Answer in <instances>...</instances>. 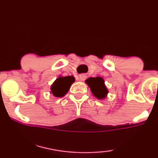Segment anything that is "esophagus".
Masks as SVG:
<instances>
[{"instance_id":"1","label":"esophagus","mask_w":158,"mask_h":158,"mask_svg":"<svg viewBox=\"0 0 158 158\" xmlns=\"http://www.w3.org/2000/svg\"><path fill=\"white\" fill-rule=\"evenodd\" d=\"M85 78H86V75H85V74H81V75H79V80H80V81H85Z\"/></svg>"}]
</instances>
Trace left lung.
<instances>
[{
	"mask_svg": "<svg viewBox=\"0 0 158 158\" xmlns=\"http://www.w3.org/2000/svg\"><path fill=\"white\" fill-rule=\"evenodd\" d=\"M85 82L90 87L92 94L97 99L103 100L107 97L109 91L106 87L104 81L102 77H89Z\"/></svg>",
	"mask_w": 158,
	"mask_h": 158,
	"instance_id": "1",
	"label": "left lung"
}]
</instances>
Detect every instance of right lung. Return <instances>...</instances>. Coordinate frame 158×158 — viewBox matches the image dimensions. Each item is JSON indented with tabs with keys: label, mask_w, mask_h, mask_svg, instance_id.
Instances as JSON below:
<instances>
[{
	"label": "right lung",
	"mask_w": 158,
	"mask_h": 158,
	"mask_svg": "<svg viewBox=\"0 0 158 158\" xmlns=\"http://www.w3.org/2000/svg\"><path fill=\"white\" fill-rule=\"evenodd\" d=\"M75 82L73 76H61L59 75L58 78L51 86V94L56 97H63L68 92L71 85Z\"/></svg>",
	"instance_id": "add662e5"
}]
</instances>
